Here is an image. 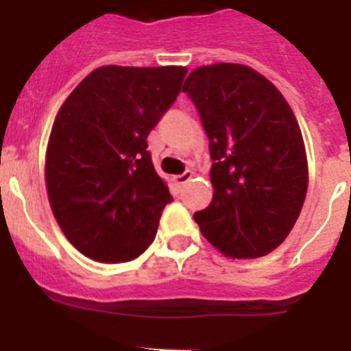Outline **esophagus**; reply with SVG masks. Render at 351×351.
Listing matches in <instances>:
<instances>
[{
	"mask_svg": "<svg viewBox=\"0 0 351 351\" xmlns=\"http://www.w3.org/2000/svg\"><path fill=\"white\" fill-rule=\"evenodd\" d=\"M191 178H193V171H184L182 175L173 176V182H175L176 185H184V184H187Z\"/></svg>",
	"mask_w": 351,
	"mask_h": 351,
	"instance_id": "34e87169",
	"label": "esophagus"
}]
</instances>
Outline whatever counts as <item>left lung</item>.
Listing matches in <instances>:
<instances>
[{"label": "left lung", "instance_id": "8db88e82", "mask_svg": "<svg viewBox=\"0 0 351 351\" xmlns=\"http://www.w3.org/2000/svg\"><path fill=\"white\" fill-rule=\"evenodd\" d=\"M182 90L198 108L212 158L214 196L194 221L226 257H264L293 230L307 194L298 121L280 90L243 64L198 67Z\"/></svg>", "mask_w": 351, "mask_h": 351}]
</instances>
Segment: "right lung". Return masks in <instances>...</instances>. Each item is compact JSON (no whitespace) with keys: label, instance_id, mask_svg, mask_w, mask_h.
Returning a JSON list of instances; mask_svg holds the SVG:
<instances>
[{"label":"right lung","instance_id":"1","mask_svg":"<svg viewBox=\"0 0 351 351\" xmlns=\"http://www.w3.org/2000/svg\"><path fill=\"white\" fill-rule=\"evenodd\" d=\"M185 67L105 66L58 110L46 152V187L69 243L98 262L139 257L173 202L153 167L149 132L180 94Z\"/></svg>","mask_w":351,"mask_h":351}]
</instances>
